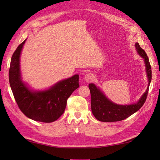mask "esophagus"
<instances>
[{"label": "esophagus", "instance_id": "1", "mask_svg": "<svg viewBox=\"0 0 160 160\" xmlns=\"http://www.w3.org/2000/svg\"><path fill=\"white\" fill-rule=\"evenodd\" d=\"M93 78H94L93 75L92 73H87L85 76H84V80H85L86 82H87L92 81L93 80Z\"/></svg>", "mask_w": 160, "mask_h": 160}]
</instances>
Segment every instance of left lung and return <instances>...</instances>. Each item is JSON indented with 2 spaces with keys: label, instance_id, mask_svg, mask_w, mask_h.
Returning <instances> with one entry per match:
<instances>
[{
  "label": "left lung",
  "instance_id": "left-lung-1",
  "mask_svg": "<svg viewBox=\"0 0 160 160\" xmlns=\"http://www.w3.org/2000/svg\"><path fill=\"white\" fill-rule=\"evenodd\" d=\"M135 48L139 55L144 60L146 71L148 80L147 91L142 95L137 103L130 105H119L108 100L99 89V88H98L94 84H89V88L91 97V111L98 120L104 122H113L125 120L140 109L147 100L149 85L152 78L151 67L147 53L144 49L141 48L138 42L135 43Z\"/></svg>",
  "mask_w": 160,
  "mask_h": 160
}]
</instances>
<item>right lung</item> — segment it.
Segmentation results:
<instances>
[{
  "mask_svg": "<svg viewBox=\"0 0 160 160\" xmlns=\"http://www.w3.org/2000/svg\"><path fill=\"white\" fill-rule=\"evenodd\" d=\"M26 41L18 45L12 56L9 80L17 104L27 117L33 120L49 123L58 120L64 113L67 99L79 87V76L74 75L61 80L50 89L33 91L21 80L20 56Z\"/></svg>",
  "mask_w": 160,
  "mask_h": 160,
  "instance_id": "add662e5",
  "label": "right lung"
}]
</instances>
